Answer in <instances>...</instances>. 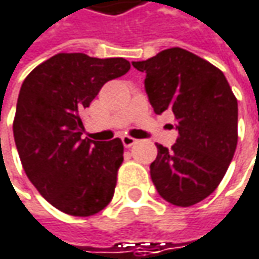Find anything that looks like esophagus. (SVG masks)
<instances>
[{"instance_id":"obj_1","label":"esophagus","mask_w":259,"mask_h":259,"mask_svg":"<svg viewBox=\"0 0 259 259\" xmlns=\"http://www.w3.org/2000/svg\"><path fill=\"white\" fill-rule=\"evenodd\" d=\"M121 142L124 145V148H130V146H133V145L136 144L138 141L133 139V138H130V136H123V138H121Z\"/></svg>"}]
</instances>
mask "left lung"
Here are the masks:
<instances>
[{"mask_svg": "<svg viewBox=\"0 0 259 259\" xmlns=\"http://www.w3.org/2000/svg\"><path fill=\"white\" fill-rule=\"evenodd\" d=\"M132 66L145 73V92L155 111H173L179 138L157 145L151 179L161 198L190 206L220 185L237 145V99L223 71L183 48H168Z\"/></svg>", "mask_w": 259, "mask_h": 259, "instance_id": "left-lung-1", "label": "left lung"}]
</instances>
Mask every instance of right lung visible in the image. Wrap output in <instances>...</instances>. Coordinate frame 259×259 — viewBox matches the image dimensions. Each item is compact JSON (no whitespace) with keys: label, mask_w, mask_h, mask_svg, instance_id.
Returning <instances> with one entry per match:
<instances>
[{"label":"right lung","mask_w":259,"mask_h":259,"mask_svg":"<svg viewBox=\"0 0 259 259\" xmlns=\"http://www.w3.org/2000/svg\"><path fill=\"white\" fill-rule=\"evenodd\" d=\"M130 70L127 60L57 54L24 79L13 123L24 171L57 209L89 217L113 199L123 144L84 138L80 113L108 80Z\"/></svg>","instance_id":"obj_1"}]
</instances>
